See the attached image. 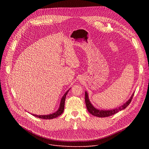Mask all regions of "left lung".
I'll return each mask as SVG.
<instances>
[{"label":"left lung","mask_w":149,"mask_h":149,"mask_svg":"<svg viewBox=\"0 0 149 149\" xmlns=\"http://www.w3.org/2000/svg\"><path fill=\"white\" fill-rule=\"evenodd\" d=\"M134 93H133L132 95L130 98V99L127 101L125 103L123 104L121 106H120L119 107L116 108V109H114L112 110H103L97 109V108L94 107L89 100L88 94L87 91L85 92V101H86V104L87 110L93 116H96L98 117H109L112 115H114V114L117 113L118 112H119L120 111H121V110L125 109L131 102L133 97L134 95Z\"/></svg>","instance_id":"left-lung-1"}]
</instances>
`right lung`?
Returning <instances> with one entry per match:
<instances>
[{
    "mask_svg": "<svg viewBox=\"0 0 149 149\" xmlns=\"http://www.w3.org/2000/svg\"><path fill=\"white\" fill-rule=\"evenodd\" d=\"M70 90V88L64 94V95H63V97L61 98V102H60V105L59 109H58V110L52 113V114H50L48 115H36V114H32V115H33L35 117H36L38 118H42V119H53L54 118H56L57 117L59 116L60 115H61L62 114V113L63 112V110H64V105H65V98H66V95L68 94L69 90Z\"/></svg>",
    "mask_w": 149,
    "mask_h": 149,
    "instance_id": "obj_1",
    "label": "right lung"
}]
</instances>
